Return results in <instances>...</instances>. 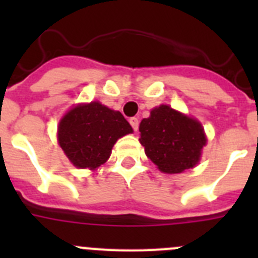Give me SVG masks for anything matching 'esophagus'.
Listing matches in <instances>:
<instances>
[{
	"mask_svg": "<svg viewBox=\"0 0 258 258\" xmlns=\"http://www.w3.org/2000/svg\"><path fill=\"white\" fill-rule=\"evenodd\" d=\"M129 122H131L132 127H133L134 131H138V125H140V120L137 117H131V120H129Z\"/></svg>",
	"mask_w": 258,
	"mask_h": 258,
	"instance_id": "1",
	"label": "esophagus"
}]
</instances>
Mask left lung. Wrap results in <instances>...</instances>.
<instances>
[{
	"mask_svg": "<svg viewBox=\"0 0 258 258\" xmlns=\"http://www.w3.org/2000/svg\"><path fill=\"white\" fill-rule=\"evenodd\" d=\"M140 132L146 155L164 173H181L197 165L207 142L199 121L164 104L143 118Z\"/></svg>",
	"mask_w": 258,
	"mask_h": 258,
	"instance_id": "1",
	"label": "left lung"
}]
</instances>
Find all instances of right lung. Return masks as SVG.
Returning a JSON list of instances; mask_svg holds the SVG:
<instances>
[{"label":"right lung","instance_id":"obj_1","mask_svg":"<svg viewBox=\"0 0 258 258\" xmlns=\"http://www.w3.org/2000/svg\"><path fill=\"white\" fill-rule=\"evenodd\" d=\"M132 132L118 111L92 102L75 107L61 118L58 140L75 166L95 169L108 160L116 141Z\"/></svg>","mask_w":258,"mask_h":258}]
</instances>
